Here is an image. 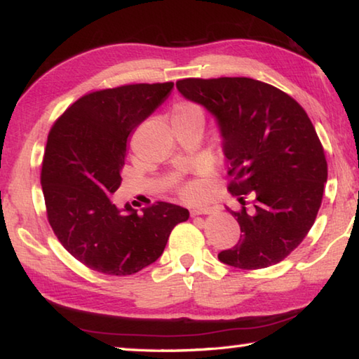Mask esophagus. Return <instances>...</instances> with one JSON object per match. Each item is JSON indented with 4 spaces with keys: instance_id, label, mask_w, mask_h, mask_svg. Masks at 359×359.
<instances>
[{
    "instance_id": "1",
    "label": "esophagus",
    "mask_w": 359,
    "mask_h": 359,
    "mask_svg": "<svg viewBox=\"0 0 359 359\" xmlns=\"http://www.w3.org/2000/svg\"><path fill=\"white\" fill-rule=\"evenodd\" d=\"M217 210V207H208V205H204V207H196V208H193L191 210V215L193 217H196V215H208V213H212V212H215Z\"/></svg>"
}]
</instances>
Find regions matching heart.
Returning <instances> with one entry per match:
<instances>
[{
    "instance_id": "1",
    "label": "heart",
    "mask_w": 359,
    "mask_h": 359,
    "mask_svg": "<svg viewBox=\"0 0 359 359\" xmlns=\"http://www.w3.org/2000/svg\"><path fill=\"white\" fill-rule=\"evenodd\" d=\"M171 119H172L174 127L182 126V123H191V122L204 123L205 111H204V108L198 105V103L179 100L172 105ZM179 191L185 199H194L199 196L201 188H199V185L193 184V182H187V184H182L179 187Z\"/></svg>"
}]
</instances>
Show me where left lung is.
Instances as JSON below:
<instances>
[{"instance_id":"left-lung-1","label":"left lung","mask_w":359,"mask_h":359,"mask_svg":"<svg viewBox=\"0 0 359 359\" xmlns=\"http://www.w3.org/2000/svg\"><path fill=\"white\" fill-rule=\"evenodd\" d=\"M175 86L217 117L227 188L240 202L227 208L240 240L218 259L242 270L281 262L314 224L328 177L309 116L284 90L246 76L184 78Z\"/></svg>"}]
</instances>
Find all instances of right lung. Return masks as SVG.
I'll return each instance as SVG.
<instances>
[{
    "label": "right lung",
    "mask_w": 359,
    "mask_h": 359,
    "mask_svg": "<svg viewBox=\"0 0 359 359\" xmlns=\"http://www.w3.org/2000/svg\"><path fill=\"white\" fill-rule=\"evenodd\" d=\"M174 83H136L83 95L51 126L41 184L48 223L61 245L88 269L111 276L138 273L157 260L175 224L190 213L158 201L121 212L127 138L166 99Z\"/></svg>",
    "instance_id": "right-lung-1"
}]
</instances>
